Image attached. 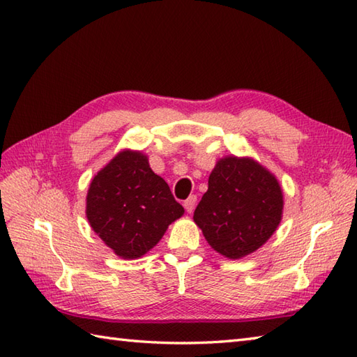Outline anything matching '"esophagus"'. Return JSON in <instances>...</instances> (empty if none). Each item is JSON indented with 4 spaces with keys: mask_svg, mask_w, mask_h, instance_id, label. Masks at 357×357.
I'll list each match as a JSON object with an SVG mask.
<instances>
[{
    "mask_svg": "<svg viewBox=\"0 0 357 357\" xmlns=\"http://www.w3.org/2000/svg\"><path fill=\"white\" fill-rule=\"evenodd\" d=\"M195 204H197V195H191L189 199L185 202V209L188 213H191L195 209Z\"/></svg>",
    "mask_w": 357,
    "mask_h": 357,
    "instance_id": "esophagus-1",
    "label": "esophagus"
}]
</instances>
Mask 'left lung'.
I'll return each mask as SVG.
<instances>
[{
    "instance_id": "left-lung-1",
    "label": "left lung",
    "mask_w": 357,
    "mask_h": 357,
    "mask_svg": "<svg viewBox=\"0 0 357 357\" xmlns=\"http://www.w3.org/2000/svg\"><path fill=\"white\" fill-rule=\"evenodd\" d=\"M282 209V189L271 171L252 157L226 155L211 172L194 221L213 250L240 259L275 234Z\"/></svg>"
}]
</instances>
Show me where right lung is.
Masks as SVG:
<instances>
[{
    "label": "right lung",
    "instance_id": "obj_1",
    "mask_svg": "<svg viewBox=\"0 0 357 357\" xmlns=\"http://www.w3.org/2000/svg\"><path fill=\"white\" fill-rule=\"evenodd\" d=\"M183 213L148 155L132 149L119 151L93 177L86 192L85 215L91 229L123 259L144 257Z\"/></svg>",
    "mask_w": 357,
    "mask_h": 357
}]
</instances>
